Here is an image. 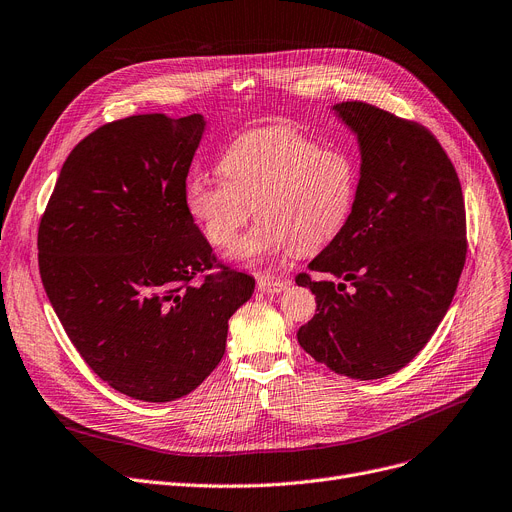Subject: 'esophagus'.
<instances>
[{
	"instance_id": "34e87169",
	"label": "esophagus",
	"mask_w": 512,
	"mask_h": 512,
	"mask_svg": "<svg viewBox=\"0 0 512 512\" xmlns=\"http://www.w3.org/2000/svg\"><path fill=\"white\" fill-rule=\"evenodd\" d=\"M290 282L286 280H276V278H270V276H259L257 278V288L261 292H267V294H278L282 292Z\"/></svg>"
}]
</instances>
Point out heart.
<instances>
[{
  "mask_svg": "<svg viewBox=\"0 0 512 512\" xmlns=\"http://www.w3.org/2000/svg\"><path fill=\"white\" fill-rule=\"evenodd\" d=\"M220 168L224 178L188 180L184 205L218 249L234 245L255 207L259 224L232 251L242 265L257 267L292 251L315 253L351 218L359 184L355 161L292 126L240 134Z\"/></svg>",
  "mask_w": 512,
  "mask_h": 512,
  "instance_id": "obj_1",
  "label": "heart"
}]
</instances>
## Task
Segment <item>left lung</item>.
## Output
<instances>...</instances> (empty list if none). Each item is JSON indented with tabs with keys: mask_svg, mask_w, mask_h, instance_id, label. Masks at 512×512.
<instances>
[{
	"mask_svg": "<svg viewBox=\"0 0 512 512\" xmlns=\"http://www.w3.org/2000/svg\"><path fill=\"white\" fill-rule=\"evenodd\" d=\"M361 145L351 218L299 286L317 313L299 344L328 369L378 380L405 367L446 315L467 257L463 188L432 130L365 101L336 105Z\"/></svg>",
	"mask_w": 512,
	"mask_h": 512,
	"instance_id": "left-lung-1",
	"label": "left lung"
}]
</instances>
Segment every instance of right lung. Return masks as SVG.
<instances>
[{
	"instance_id": "add662e5",
	"label": "right lung",
	"mask_w": 512,
	"mask_h": 512,
	"mask_svg": "<svg viewBox=\"0 0 512 512\" xmlns=\"http://www.w3.org/2000/svg\"><path fill=\"white\" fill-rule=\"evenodd\" d=\"M203 130L201 114L99 126L70 151L39 222V272L68 338L103 382L145 402L207 378L255 288L184 205Z\"/></svg>"
}]
</instances>
